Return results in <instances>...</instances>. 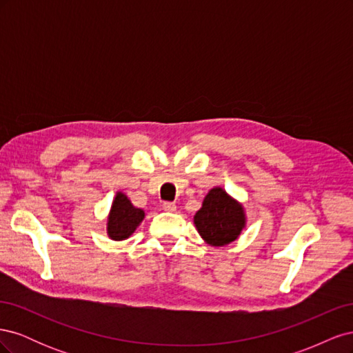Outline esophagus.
<instances>
[{
    "instance_id": "esophagus-1",
    "label": "esophagus",
    "mask_w": 353,
    "mask_h": 353,
    "mask_svg": "<svg viewBox=\"0 0 353 353\" xmlns=\"http://www.w3.org/2000/svg\"><path fill=\"white\" fill-rule=\"evenodd\" d=\"M162 208H163V210H166V212H175V210H176L175 203H172V201H165L163 205H162Z\"/></svg>"
}]
</instances>
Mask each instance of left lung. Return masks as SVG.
<instances>
[{"label": "left lung", "instance_id": "8db88e82", "mask_svg": "<svg viewBox=\"0 0 353 353\" xmlns=\"http://www.w3.org/2000/svg\"><path fill=\"white\" fill-rule=\"evenodd\" d=\"M194 225L210 245H225L237 240L245 227L244 209L221 187L212 188L194 215Z\"/></svg>", "mask_w": 353, "mask_h": 353}]
</instances>
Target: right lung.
<instances>
[{
  "label": "right lung",
  "instance_id": "add662e5",
  "mask_svg": "<svg viewBox=\"0 0 353 353\" xmlns=\"http://www.w3.org/2000/svg\"><path fill=\"white\" fill-rule=\"evenodd\" d=\"M144 210L135 208L123 193H116L108 218V236L112 240H125L140 225L144 219Z\"/></svg>",
  "mask_w": 353,
  "mask_h": 353
}]
</instances>
